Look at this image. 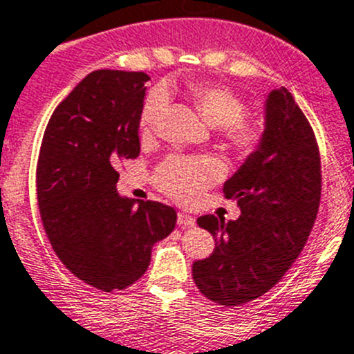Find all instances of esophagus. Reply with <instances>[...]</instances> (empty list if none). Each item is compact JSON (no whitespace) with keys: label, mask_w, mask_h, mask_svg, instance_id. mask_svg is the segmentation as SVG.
Returning <instances> with one entry per match:
<instances>
[{"label":"esophagus","mask_w":354,"mask_h":354,"mask_svg":"<svg viewBox=\"0 0 354 354\" xmlns=\"http://www.w3.org/2000/svg\"><path fill=\"white\" fill-rule=\"evenodd\" d=\"M178 225L180 226H194L195 225V218L188 212L180 211L178 212Z\"/></svg>","instance_id":"esophagus-1"}]
</instances>
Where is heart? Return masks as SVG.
Masks as SVG:
<instances>
[{
  "label": "heart",
  "instance_id": "obj_1",
  "mask_svg": "<svg viewBox=\"0 0 354 354\" xmlns=\"http://www.w3.org/2000/svg\"><path fill=\"white\" fill-rule=\"evenodd\" d=\"M192 98L198 112L211 128L219 129L223 138L240 153H250L259 147L263 129L256 122L245 121L242 102L221 86L202 84L192 88ZM169 102L166 88L157 86L147 95L140 112V131L149 135L159 124ZM221 166L211 157H173L159 171V185L166 194L183 202H194L205 188L221 178Z\"/></svg>",
  "mask_w": 354,
  "mask_h": 354
}]
</instances>
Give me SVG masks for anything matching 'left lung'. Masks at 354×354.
<instances>
[{"mask_svg": "<svg viewBox=\"0 0 354 354\" xmlns=\"http://www.w3.org/2000/svg\"><path fill=\"white\" fill-rule=\"evenodd\" d=\"M263 109L259 147L223 185L240 207L239 219H197L216 245L195 261L192 275L198 290L223 306L249 303L286 275L320 205V153L310 122L283 86L264 97Z\"/></svg>", "mask_w": 354, "mask_h": 354, "instance_id": "left-lung-1", "label": "left lung"}]
</instances>
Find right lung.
Here are the masks:
<instances>
[{"label": "right lung", "instance_id": "1", "mask_svg": "<svg viewBox=\"0 0 354 354\" xmlns=\"http://www.w3.org/2000/svg\"><path fill=\"white\" fill-rule=\"evenodd\" d=\"M145 72L95 71L55 109L36 171L41 219L62 263L112 292L147 272L152 247L176 225L160 202L118 192V164L140 156Z\"/></svg>", "mask_w": 354, "mask_h": 354}]
</instances>
